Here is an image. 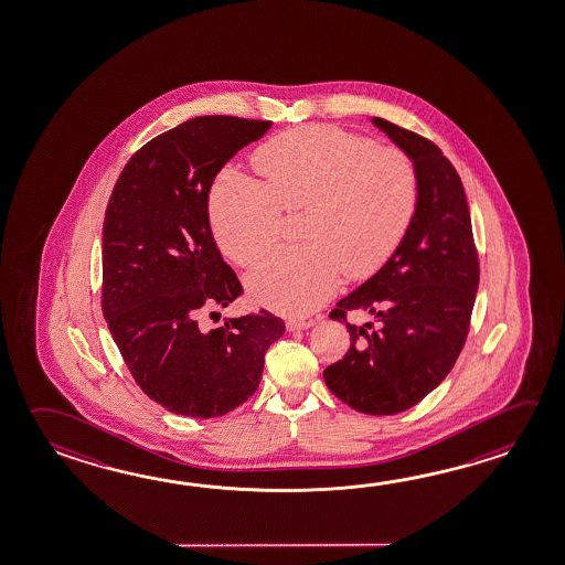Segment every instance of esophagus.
Returning <instances> with one entry per match:
<instances>
[{
	"instance_id": "esophagus-1",
	"label": "esophagus",
	"mask_w": 565,
	"mask_h": 565,
	"mask_svg": "<svg viewBox=\"0 0 565 565\" xmlns=\"http://www.w3.org/2000/svg\"><path fill=\"white\" fill-rule=\"evenodd\" d=\"M313 323H316L313 320H289L286 328L289 331L309 330Z\"/></svg>"
}]
</instances>
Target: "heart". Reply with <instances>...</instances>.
Wrapping results in <instances>:
<instances>
[{
    "instance_id": "1",
    "label": "heart",
    "mask_w": 565,
    "mask_h": 565,
    "mask_svg": "<svg viewBox=\"0 0 565 565\" xmlns=\"http://www.w3.org/2000/svg\"><path fill=\"white\" fill-rule=\"evenodd\" d=\"M262 180L225 168L210 193L215 242L239 266L276 244L281 212H299L294 247L276 249L247 274L264 308L303 316L335 294L341 276L365 279L394 256L414 222L419 180L412 158L331 126L291 129L254 160Z\"/></svg>"
}]
</instances>
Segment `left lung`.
I'll use <instances>...</instances> for the list:
<instances>
[{
    "label": "left lung",
    "mask_w": 565,
    "mask_h": 565,
    "mask_svg": "<svg viewBox=\"0 0 565 565\" xmlns=\"http://www.w3.org/2000/svg\"><path fill=\"white\" fill-rule=\"evenodd\" d=\"M416 166L419 202L394 256L340 299L331 320L345 321L350 350L323 370L331 394L370 416L414 407L446 380L466 343L479 286L468 200L458 171L434 141L373 118ZM348 310H367L379 328L350 324Z\"/></svg>",
    "instance_id": "left-lung-1"
}]
</instances>
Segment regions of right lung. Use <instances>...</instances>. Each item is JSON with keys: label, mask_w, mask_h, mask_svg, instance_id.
Returning a JSON list of instances; mask_svg holds the SVG:
<instances>
[{"label": "right lung", "mask_w": 565, "mask_h": 565, "mask_svg": "<svg viewBox=\"0 0 565 565\" xmlns=\"http://www.w3.org/2000/svg\"><path fill=\"white\" fill-rule=\"evenodd\" d=\"M269 128L234 116L188 119L131 156L107 203L102 311L141 392L178 416L207 419L244 404L286 331L266 309L215 330L198 326L244 291L213 239V180Z\"/></svg>", "instance_id": "add662e5"}]
</instances>
